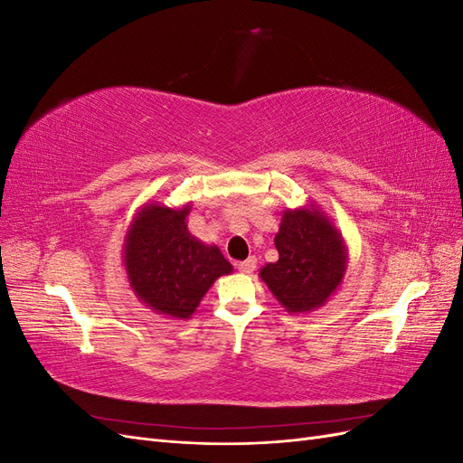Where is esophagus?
Here are the masks:
<instances>
[{
  "label": "esophagus",
  "instance_id": "esophagus-1",
  "mask_svg": "<svg viewBox=\"0 0 463 463\" xmlns=\"http://www.w3.org/2000/svg\"><path fill=\"white\" fill-rule=\"evenodd\" d=\"M255 269H257V259L255 257H249L247 260L237 264V270H240L241 274H250V272H255Z\"/></svg>",
  "mask_w": 463,
  "mask_h": 463
}]
</instances>
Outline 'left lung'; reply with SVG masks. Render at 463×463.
Listing matches in <instances>:
<instances>
[{"label": "left lung", "instance_id": "obj_1", "mask_svg": "<svg viewBox=\"0 0 463 463\" xmlns=\"http://www.w3.org/2000/svg\"><path fill=\"white\" fill-rule=\"evenodd\" d=\"M278 260L259 276L288 313H311L344 282L347 247L342 232L317 204L286 210L274 237Z\"/></svg>", "mask_w": 463, "mask_h": 463}]
</instances>
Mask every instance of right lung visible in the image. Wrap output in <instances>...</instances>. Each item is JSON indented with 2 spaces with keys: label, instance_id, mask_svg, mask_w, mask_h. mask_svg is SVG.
I'll list each match as a JSON object with an SVG mask.
<instances>
[{
  "label": "right lung",
  "instance_id": "add662e5",
  "mask_svg": "<svg viewBox=\"0 0 463 463\" xmlns=\"http://www.w3.org/2000/svg\"><path fill=\"white\" fill-rule=\"evenodd\" d=\"M191 204L138 208L123 241V266L137 299L154 313L187 320L216 279L233 266L216 245L187 230Z\"/></svg>",
  "mask_w": 463,
  "mask_h": 463
}]
</instances>
